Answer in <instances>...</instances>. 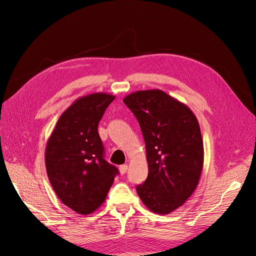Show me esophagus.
<instances>
[{"mask_svg": "<svg viewBox=\"0 0 256 256\" xmlns=\"http://www.w3.org/2000/svg\"><path fill=\"white\" fill-rule=\"evenodd\" d=\"M128 165H121L120 167H119V171H120V173L122 174H126V172L128 171Z\"/></svg>", "mask_w": 256, "mask_h": 256, "instance_id": "34e87169", "label": "esophagus"}]
</instances>
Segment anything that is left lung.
I'll return each instance as SVG.
<instances>
[{
    "label": "left lung",
    "instance_id": "obj_1",
    "mask_svg": "<svg viewBox=\"0 0 256 256\" xmlns=\"http://www.w3.org/2000/svg\"><path fill=\"white\" fill-rule=\"evenodd\" d=\"M145 141L148 176L136 190L150 210L166 214L195 191L204 167V142L194 113L162 90L128 94Z\"/></svg>",
    "mask_w": 256,
    "mask_h": 256
}]
</instances>
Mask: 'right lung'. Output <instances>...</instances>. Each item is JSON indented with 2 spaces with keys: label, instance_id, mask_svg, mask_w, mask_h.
<instances>
[{
  "label": "right lung",
  "instance_id": "1",
  "mask_svg": "<svg viewBox=\"0 0 256 256\" xmlns=\"http://www.w3.org/2000/svg\"><path fill=\"white\" fill-rule=\"evenodd\" d=\"M115 96L92 93L78 98L57 121L46 147L50 182L66 206L80 214L96 210L106 200L118 169L104 158L98 126Z\"/></svg>",
  "mask_w": 256,
  "mask_h": 256
}]
</instances>
